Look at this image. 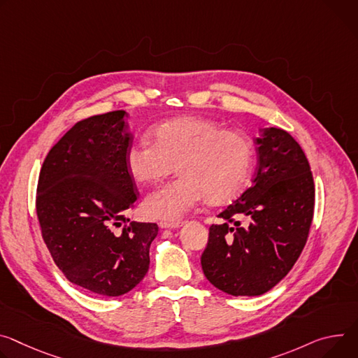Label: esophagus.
Returning a JSON list of instances; mask_svg holds the SVG:
<instances>
[{"label":"esophagus","mask_w":358,"mask_h":358,"mask_svg":"<svg viewBox=\"0 0 358 358\" xmlns=\"http://www.w3.org/2000/svg\"><path fill=\"white\" fill-rule=\"evenodd\" d=\"M182 224H184V221H177V222L161 221L159 227H161V229H180V227H182Z\"/></svg>","instance_id":"1"}]
</instances>
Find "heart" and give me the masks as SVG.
Listing matches in <instances>:
<instances>
[{"label": "heart", "instance_id": "b5f03b06", "mask_svg": "<svg viewBox=\"0 0 358 358\" xmlns=\"http://www.w3.org/2000/svg\"><path fill=\"white\" fill-rule=\"evenodd\" d=\"M152 140L129 145L125 152L127 171L136 182H155L174 166L180 174L147 197L144 210L152 218L178 221L204 200L227 204L240 196L250 180L251 141L211 120L180 117L161 122L152 129Z\"/></svg>", "mask_w": 358, "mask_h": 358}]
</instances>
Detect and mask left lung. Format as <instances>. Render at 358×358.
I'll return each instance as SVG.
<instances>
[{"label":"left lung","instance_id":"1","mask_svg":"<svg viewBox=\"0 0 358 358\" xmlns=\"http://www.w3.org/2000/svg\"><path fill=\"white\" fill-rule=\"evenodd\" d=\"M255 144V178L217 215L221 222L210 227L201 255L207 280L236 297L262 296L288 274L314 214V181L300 144L274 127L264 128Z\"/></svg>","mask_w":358,"mask_h":358}]
</instances>
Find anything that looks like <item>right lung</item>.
<instances>
[{
  "label": "right lung",
  "mask_w": 358,
  "mask_h": 358,
  "mask_svg": "<svg viewBox=\"0 0 358 358\" xmlns=\"http://www.w3.org/2000/svg\"><path fill=\"white\" fill-rule=\"evenodd\" d=\"M125 111L78 121L50 150L40 171L37 215L57 267L76 285L106 297L131 291L150 267L155 222H129L137 200L125 167L133 143Z\"/></svg>",
  "instance_id": "add662e5"
}]
</instances>
